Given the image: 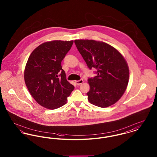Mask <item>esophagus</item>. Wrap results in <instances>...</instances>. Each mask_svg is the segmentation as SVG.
<instances>
[{"mask_svg":"<svg viewBox=\"0 0 157 157\" xmlns=\"http://www.w3.org/2000/svg\"><path fill=\"white\" fill-rule=\"evenodd\" d=\"M83 82V81L82 79H80L79 81H75V83H76L77 85H81V84H82Z\"/></svg>","mask_w":157,"mask_h":157,"instance_id":"1","label":"esophagus"}]
</instances>
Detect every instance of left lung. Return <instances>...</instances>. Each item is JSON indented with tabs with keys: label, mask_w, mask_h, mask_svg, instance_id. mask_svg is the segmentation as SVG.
I'll list each match as a JSON object with an SVG mask.
<instances>
[{
	"label": "left lung",
	"mask_w": 157,
	"mask_h": 157,
	"mask_svg": "<svg viewBox=\"0 0 157 157\" xmlns=\"http://www.w3.org/2000/svg\"><path fill=\"white\" fill-rule=\"evenodd\" d=\"M75 43L88 68L97 69V75L88 79V101L102 108L115 104L125 92L129 82V67L123 56L101 41L76 40Z\"/></svg>",
	"instance_id": "left-lung-1"
}]
</instances>
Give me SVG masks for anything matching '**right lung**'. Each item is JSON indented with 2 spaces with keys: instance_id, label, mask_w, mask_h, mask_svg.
Instances as JSON below:
<instances>
[{
  "instance_id": "obj_1",
  "label": "right lung",
  "mask_w": 157,
  "mask_h": 157,
  "mask_svg": "<svg viewBox=\"0 0 157 157\" xmlns=\"http://www.w3.org/2000/svg\"><path fill=\"white\" fill-rule=\"evenodd\" d=\"M74 41L46 42L31 53L24 71L28 91L41 106L54 110L65 105L74 90L62 67L61 62Z\"/></svg>"
}]
</instances>
